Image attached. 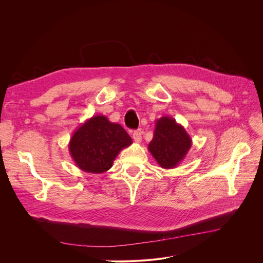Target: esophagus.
Masks as SVG:
<instances>
[{"instance_id": "34e87169", "label": "esophagus", "mask_w": 263, "mask_h": 263, "mask_svg": "<svg viewBox=\"0 0 263 263\" xmlns=\"http://www.w3.org/2000/svg\"><path fill=\"white\" fill-rule=\"evenodd\" d=\"M142 136H143V131H142L141 129L134 131L133 134H132L133 140H134L136 143H141V142H142Z\"/></svg>"}]
</instances>
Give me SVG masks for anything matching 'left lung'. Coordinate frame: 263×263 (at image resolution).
<instances>
[{"instance_id":"8db88e82","label":"left lung","mask_w":263,"mask_h":263,"mask_svg":"<svg viewBox=\"0 0 263 263\" xmlns=\"http://www.w3.org/2000/svg\"><path fill=\"white\" fill-rule=\"evenodd\" d=\"M192 147V139L184 127L171 116L156 120L154 137L148 150L162 168L178 166Z\"/></svg>"}]
</instances>
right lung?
<instances>
[{"mask_svg":"<svg viewBox=\"0 0 263 263\" xmlns=\"http://www.w3.org/2000/svg\"><path fill=\"white\" fill-rule=\"evenodd\" d=\"M132 139L120 124L104 115L87 119L73 132L68 148L77 166L85 173L102 174L113 166L114 160Z\"/></svg>","mask_w":263,"mask_h":263,"instance_id":"right-lung-1","label":"right lung"}]
</instances>
